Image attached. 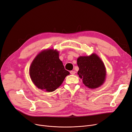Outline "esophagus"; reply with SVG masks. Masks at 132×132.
I'll use <instances>...</instances> for the list:
<instances>
[{"label": "esophagus", "instance_id": "1", "mask_svg": "<svg viewBox=\"0 0 132 132\" xmlns=\"http://www.w3.org/2000/svg\"><path fill=\"white\" fill-rule=\"evenodd\" d=\"M75 73H76V72L74 71H70V74H72V75H74V74H75Z\"/></svg>", "mask_w": 132, "mask_h": 132}]
</instances>
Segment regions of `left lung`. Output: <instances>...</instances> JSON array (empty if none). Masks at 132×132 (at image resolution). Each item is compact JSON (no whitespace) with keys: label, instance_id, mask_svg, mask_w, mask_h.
Here are the masks:
<instances>
[{"label":"left lung","instance_id":"obj_1","mask_svg":"<svg viewBox=\"0 0 132 132\" xmlns=\"http://www.w3.org/2000/svg\"><path fill=\"white\" fill-rule=\"evenodd\" d=\"M79 68L78 74L89 88L94 89L101 86L105 81L106 71L105 65L96 54L80 56L77 59Z\"/></svg>","mask_w":132,"mask_h":132}]
</instances>
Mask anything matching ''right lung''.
Wrapping results in <instances>:
<instances>
[{"label": "right lung", "instance_id": "1", "mask_svg": "<svg viewBox=\"0 0 132 132\" xmlns=\"http://www.w3.org/2000/svg\"><path fill=\"white\" fill-rule=\"evenodd\" d=\"M30 76L38 88L50 92L58 88L70 72L66 71L56 50H46L40 52L30 67Z\"/></svg>", "mask_w": 132, "mask_h": 132}]
</instances>
